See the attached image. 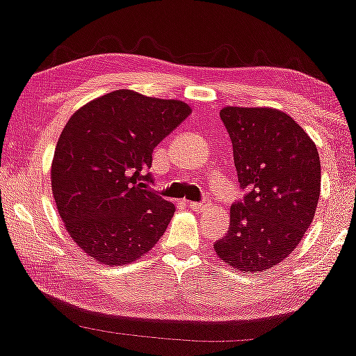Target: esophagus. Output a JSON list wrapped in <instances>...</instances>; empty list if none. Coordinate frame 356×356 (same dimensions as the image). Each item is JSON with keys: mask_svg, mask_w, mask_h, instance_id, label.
I'll return each mask as SVG.
<instances>
[{"mask_svg": "<svg viewBox=\"0 0 356 356\" xmlns=\"http://www.w3.org/2000/svg\"><path fill=\"white\" fill-rule=\"evenodd\" d=\"M186 205L191 208V210L197 211V213H203L208 210V207H210V203L208 202H202V203H195V202H186Z\"/></svg>", "mask_w": 356, "mask_h": 356, "instance_id": "34e87169", "label": "esophagus"}]
</instances>
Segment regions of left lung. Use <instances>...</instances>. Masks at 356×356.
<instances>
[{
  "instance_id": "1",
  "label": "left lung",
  "mask_w": 356,
  "mask_h": 356,
  "mask_svg": "<svg viewBox=\"0 0 356 356\" xmlns=\"http://www.w3.org/2000/svg\"><path fill=\"white\" fill-rule=\"evenodd\" d=\"M234 165L249 193L229 210V231L216 241L218 259L259 273L286 259L314 220L321 161L314 141L288 113L272 107L221 108Z\"/></svg>"
}]
</instances>
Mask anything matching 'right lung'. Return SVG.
<instances>
[{
    "label": "right lung",
    "instance_id": "add662e5",
    "mask_svg": "<svg viewBox=\"0 0 356 356\" xmlns=\"http://www.w3.org/2000/svg\"><path fill=\"white\" fill-rule=\"evenodd\" d=\"M192 108L177 99L118 89L79 107L51 161V192L74 244L120 267L148 254L175 207L145 188L153 149Z\"/></svg>",
    "mask_w": 356,
    "mask_h": 356
}]
</instances>
